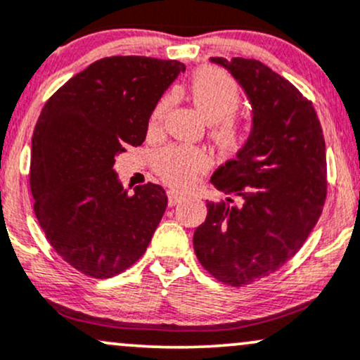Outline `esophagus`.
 Masks as SVG:
<instances>
[{
	"mask_svg": "<svg viewBox=\"0 0 360 360\" xmlns=\"http://www.w3.org/2000/svg\"><path fill=\"white\" fill-rule=\"evenodd\" d=\"M167 200H169V207H174V205H177L181 200H183V195H181V193H177V191H174V189H169Z\"/></svg>",
	"mask_w": 360,
	"mask_h": 360,
	"instance_id": "esophagus-1",
	"label": "esophagus"
}]
</instances>
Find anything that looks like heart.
<instances>
[{
	"label": "heart",
	"mask_w": 360,
	"mask_h": 360,
	"mask_svg": "<svg viewBox=\"0 0 360 360\" xmlns=\"http://www.w3.org/2000/svg\"><path fill=\"white\" fill-rule=\"evenodd\" d=\"M191 97L196 108L208 122H212V136L225 152H238L246 145L250 129L236 117L240 101L238 84L219 70L205 68L191 78ZM172 96H164L150 114V129L159 128ZM210 165V155L203 148L189 145H169L155 153L153 167L165 183L176 188H189L196 176Z\"/></svg>",
	"instance_id": "1"
}]
</instances>
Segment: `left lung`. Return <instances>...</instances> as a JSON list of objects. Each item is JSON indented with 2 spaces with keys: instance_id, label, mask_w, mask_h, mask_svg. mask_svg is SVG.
Returning a JSON list of instances; mask_svg holds the SVG:
<instances>
[{
  "instance_id": "8db88e82",
  "label": "left lung",
  "mask_w": 360,
  "mask_h": 360,
  "mask_svg": "<svg viewBox=\"0 0 360 360\" xmlns=\"http://www.w3.org/2000/svg\"><path fill=\"white\" fill-rule=\"evenodd\" d=\"M252 104V131L236 159L212 176L227 201H208L193 246L201 266L244 287L297 255L326 200V147L316 110L289 80L258 59L213 58Z\"/></svg>"
}]
</instances>
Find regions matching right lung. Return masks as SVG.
<instances>
[{
  "mask_svg": "<svg viewBox=\"0 0 360 360\" xmlns=\"http://www.w3.org/2000/svg\"><path fill=\"white\" fill-rule=\"evenodd\" d=\"M184 70L176 59L102 58L46 102L32 135L34 212L47 243L80 274L110 278L147 251L167 196L153 183L128 195L114 164L143 143L152 109Z\"/></svg>",
  "mask_w": 360,
  "mask_h": 360,
  "instance_id": "1",
  "label": "right lung"
}]
</instances>
